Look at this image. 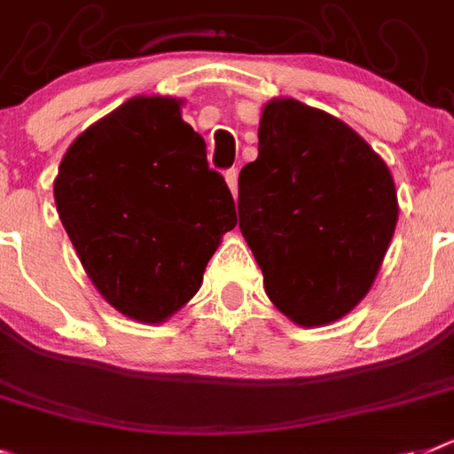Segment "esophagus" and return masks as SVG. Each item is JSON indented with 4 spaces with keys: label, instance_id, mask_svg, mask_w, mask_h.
I'll use <instances>...</instances> for the list:
<instances>
[{
    "label": "esophagus",
    "instance_id": "1",
    "mask_svg": "<svg viewBox=\"0 0 454 454\" xmlns=\"http://www.w3.org/2000/svg\"><path fill=\"white\" fill-rule=\"evenodd\" d=\"M224 181H227L231 194L236 197V192H239V171H236V168H227V171H224Z\"/></svg>",
    "mask_w": 454,
    "mask_h": 454
}]
</instances>
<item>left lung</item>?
Here are the masks:
<instances>
[{
	"label": "left lung",
	"mask_w": 454,
	"mask_h": 454,
	"mask_svg": "<svg viewBox=\"0 0 454 454\" xmlns=\"http://www.w3.org/2000/svg\"><path fill=\"white\" fill-rule=\"evenodd\" d=\"M260 155L239 174V227L276 309L301 327L334 322L376 280L399 204L364 138L290 97L262 108Z\"/></svg>",
	"instance_id": "obj_1"
}]
</instances>
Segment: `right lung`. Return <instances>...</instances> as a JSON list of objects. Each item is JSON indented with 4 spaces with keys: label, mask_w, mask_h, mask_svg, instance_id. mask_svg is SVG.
Listing matches in <instances>:
<instances>
[{
    "label": "right lung",
    "mask_w": 454,
    "mask_h": 454,
    "mask_svg": "<svg viewBox=\"0 0 454 454\" xmlns=\"http://www.w3.org/2000/svg\"><path fill=\"white\" fill-rule=\"evenodd\" d=\"M181 99L132 97L69 145L55 204L78 260L122 316L164 322L197 294L234 200Z\"/></svg>",
    "instance_id": "right-lung-1"
}]
</instances>
